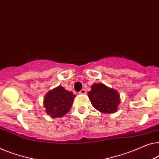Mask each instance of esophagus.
Listing matches in <instances>:
<instances>
[{"label":"esophagus","instance_id":"esophagus-1","mask_svg":"<svg viewBox=\"0 0 159 159\" xmlns=\"http://www.w3.org/2000/svg\"><path fill=\"white\" fill-rule=\"evenodd\" d=\"M79 93L81 94V95H84V94H86V90H85L84 89H81V90H80Z\"/></svg>","mask_w":159,"mask_h":159}]
</instances>
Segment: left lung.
I'll list each match as a JSON object with an SVG mask.
<instances>
[{
  "label": "left lung",
  "instance_id": "8db88e82",
  "mask_svg": "<svg viewBox=\"0 0 159 159\" xmlns=\"http://www.w3.org/2000/svg\"><path fill=\"white\" fill-rule=\"evenodd\" d=\"M88 97L93 106L102 113H114L120 102V94L116 89L102 83H95L88 92Z\"/></svg>",
  "mask_w": 159,
  "mask_h": 159
}]
</instances>
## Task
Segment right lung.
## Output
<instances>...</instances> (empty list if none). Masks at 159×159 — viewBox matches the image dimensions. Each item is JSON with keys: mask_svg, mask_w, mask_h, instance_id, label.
Instances as JSON below:
<instances>
[{"mask_svg": "<svg viewBox=\"0 0 159 159\" xmlns=\"http://www.w3.org/2000/svg\"><path fill=\"white\" fill-rule=\"evenodd\" d=\"M72 92L58 86L48 92L43 98L46 113L52 118H61L70 111L75 98Z\"/></svg>", "mask_w": 159, "mask_h": 159, "instance_id": "obj_1", "label": "right lung"}]
</instances>
